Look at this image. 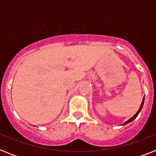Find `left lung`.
Wrapping results in <instances>:
<instances>
[{
    "mask_svg": "<svg viewBox=\"0 0 156 156\" xmlns=\"http://www.w3.org/2000/svg\"><path fill=\"white\" fill-rule=\"evenodd\" d=\"M144 98H143V101H142V102H141V105H140V108H139V110H138V111H137V113L135 114V115H133V116L132 117V118H130V119H129V120H128V121H126V122H124V123H123V124H122V125L127 124V123H129V122H131V121H133V119H134L135 118H136V117L137 116V115H138V114H139V112H140V110H141V108H142V106H143V105H144Z\"/></svg>",
    "mask_w": 156,
    "mask_h": 156,
    "instance_id": "obj_1",
    "label": "left lung"
}]
</instances>
